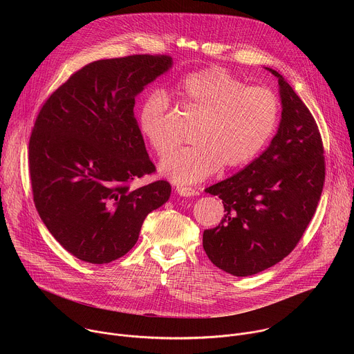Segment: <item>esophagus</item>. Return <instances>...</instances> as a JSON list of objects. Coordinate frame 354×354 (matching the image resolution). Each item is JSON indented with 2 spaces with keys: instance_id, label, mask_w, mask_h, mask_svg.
I'll return each instance as SVG.
<instances>
[{
  "instance_id": "esophagus-1",
  "label": "esophagus",
  "mask_w": 354,
  "mask_h": 354,
  "mask_svg": "<svg viewBox=\"0 0 354 354\" xmlns=\"http://www.w3.org/2000/svg\"><path fill=\"white\" fill-rule=\"evenodd\" d=\"M176 192H178V194H180L183 197H190V196L196 194V190L192 187H187V186H176Z\"/></svg>"
}]
</instances>
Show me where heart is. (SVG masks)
<instances>
[{"instance_id":"b5f03b06","label":"heart","mask_w":354,"mask_h":354,"mask_svg":"<svg viewBox=\"0 0 354 354\" xmlns=\"http://www.w3.org/2000/svg\"><path fill=\"white\" fill-rule=\"evenodd\" d=\"M176 93L183 108L198 116L193 145L167 156L161 172L176 183H196L254 160L273 137L280 104L273 91L246 86L228 71L210 67L180 80ZM138 129L157 156L175 145L174 108L162 88L149 89L138 109Z\"/></svg>"}]
</instances>
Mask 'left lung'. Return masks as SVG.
I'll return each mask as SVG.
<instances>
[{
	"mask_svg": "<svg viewBox=\"0 0 354 354\" xmlns=\"http://www.w3.org/2000/svg\"><path fill=\"white\" fill-rule=\"evenodd\" d=\"M281 120L263 153L231 178L206 189L218 196L224 217L203 232L209 259L221 270L252 276L283 261L315 214L325 182L324 144L317 122L274 70Z\"/></svg>",
	"mask_w": 354,
	"mask_h": 354,
	"instance_id": "obj_1",
	"label": "left lung"
}]
</instances>
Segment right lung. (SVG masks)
Returning a JSON list of instances; mask_svg holds the SVG:
<instances>
[{
	"instance_id": "1",
	"label": "right lung",
	"mask_w": 354,
	"mask_h": 354,
	"mask_svg": "<svg viewBox=\"0 0 354 354\" xmlns=\"http://www.w3.org/2000/svg\"><path fill=\"white\" fill-rule=\"evenodd\" d=\"M171 66L167 55L89 63L46 99L36 118L29 138L35 207L50 234L84 262L126 255L145 217L171 196L167 180L131 187L156 172L134 97Z\"/></svg>"
}]
</instances>
